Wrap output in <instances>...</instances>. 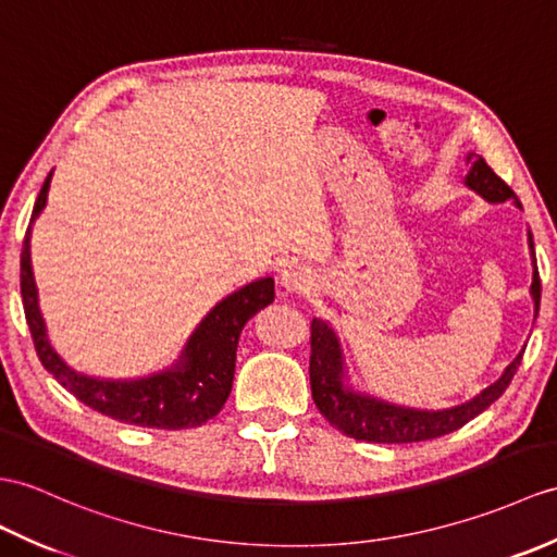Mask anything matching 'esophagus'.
Returning <instances> with one entry per match:
<instances>
[{
	"label": "esophagus",
	"mask_w": 557,
	"mask_h": 557,
	"mask_svg": "<svg viewBox=\"0 0 557 557\" xmlns=\"http://www.w3.org/2000/svg\"><path fill=\"white\" fill-rule=\"evenodd\" d=\"M313 280H315L313 270H310L308 265L289 263L282 270L280 284H282L284 294H301V292H308L310 287H313Z\"/></svg>",
	"instance_id": "obj_1"
}]
</instances>
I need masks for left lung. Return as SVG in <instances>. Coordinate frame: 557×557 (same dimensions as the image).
I'll return each instance as SVG.
<instances>
[{
  "instance_id": "left-lung-1",
  "label": "left lung",
  "mask_w": 557,
  "mask_h": 557,
  "mask_svg": "<svg viewBox=\"0 0 557 557\" xmlns=\"http://www.w3.org/2000/svg\"><path fill=\"white\" fill-rule=\"evenodd\" d=\"M470 173L465 177L474 191L491 203L515 201L520 206L517 194L508 187L503 177H498L482 157L470 153L468 157ZM529 249L534 258V242L529 235ZM532 296L534 306L539 310L541 301V277L536 270L534 258V280H532ZM524 354V351H522ZM522 354L517 356L512 363L506 368L500 377L484 389L480 396L472 398L470 404H462L448 410H412V408H398L392 404H382L368 396H358L344 389L342 384V351L339 342L334 332L327 327V322L313 320L310 322V392L320 410V416L339 430L342 434L356 438V442H370V444H412V442H426V438H436L460 430L472 418L486 410L503 392L508 389L512 382V374L522 363Z\"/></svg>"
}]
</instances>
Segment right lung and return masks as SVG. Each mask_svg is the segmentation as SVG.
<instances>
[{
	"label": "right lung",
	"mask_w": 557,
	"mask_h": 557,
	"mask_svg": "<svg viewBox=\"0 0 557 557\" xmlns=\"http://www.w3.org/2000/svg\"><path fill=\"white\" fill-rule=\"evenodd\" d=\"M49 180L51 173L37 194L30 225L45 209ZM21 296L35 351L45 370L54 374V380L81 404L125 424L153 426V430H189V426L209 422L225 406L232 392V377H235L242 327L258 310L273 304L275 282L273 277L256 280L227 296L201 320L175 370L135 382L89 380L85 374L73 372L51 351L45 320L37 308V289L30 268V227L25 232L21 251Z\"/></svg>",
	"instance_id": "add662e5"
}]
</instances>
